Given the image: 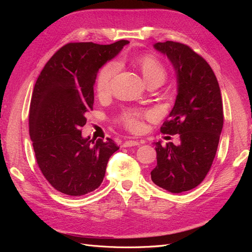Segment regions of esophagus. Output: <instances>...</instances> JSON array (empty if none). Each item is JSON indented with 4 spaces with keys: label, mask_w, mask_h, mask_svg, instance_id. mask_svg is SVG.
<instances>
[{
    "label": "esophagus",
    "mask_w": 252,
    "mask_h": 252,
    "mask_svg": "<svg viewBox=\"0 0 252 252\" xmlns=\"http://www.w3.org/2000/svg\"><path fill=\"white\" fill-rule=\"evenodd\" d=\"M141 143L138 142V141H134V140H129V141H126L124 144H123V147H132V146H139Z\"/></svg>",
    "instance_id": "34e87169"
}]
</instances>
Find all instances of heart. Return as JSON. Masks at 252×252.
<instances>
[{
  "mask_svg": "<svg viewBox=\"0 0 252 252\" xmlns=\"http://www.w3.org/2000/svg\"><path fill=\"white\" fill-rule=\"evenodd\" d=\"M136 64L141 68L145 80L148 83L159 82L162 83L166 78V68L158 57L151 53L142 55L136 58ZM119 69L117 62L106 63L98 70L95 79V89L98 95H107L111 90V82ZM151 117L150 112H143L140 110H127L121 118L123 123L131 131H140L144 127V120Z\"/></svg>",
  "mask_w": 252,
  "mask_h": 252,
  "instance_id": "1",
  "label": "heart"
}]
</instances>
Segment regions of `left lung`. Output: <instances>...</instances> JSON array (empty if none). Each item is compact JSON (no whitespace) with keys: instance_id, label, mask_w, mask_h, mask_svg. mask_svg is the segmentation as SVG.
Returning a JSON list of instances; mask_svg holds the SVG:
<instances>
[{"instance_id":"8db88e82","label":"left lung","mask_w":252,"mask_h":252,"mask_svg":"<svg viewBox=\"0 0 252 252\" xmlns=\"http://www.w3.org/2000/svg\"><path fill=\"white\" fill-rule=\"evenodd\" d=\"M154 47L171 62L178 95L161 132L179 134L180 144L157 142V166L150 172L156 185L172 193L200 185L216 157L224 123L223 102L209 64L185 44L166 41Z\"/></svg>"}]
</instances>
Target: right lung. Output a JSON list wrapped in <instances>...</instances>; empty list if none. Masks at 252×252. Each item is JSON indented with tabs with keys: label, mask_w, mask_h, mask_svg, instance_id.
Listing matches in <instances>:
<instances>
[{
	"label": "right lung",
	"mask_w": 252,
	"mask_h": 252,
	"mask_svg": "<svg viewBox=\"0 0 252 252\" xmlns=\"http://www.w3.org/2000/svg\"><path fill=\"white\" fill-rule=\"evenodd\" d=\"M128 43H68L50 58L35 82L30 139L45 179L64 194L80 196L100 187L109 158L120 148L109 138L84 139L81 128L93 110L98 69Z\"/></svg>",
	"instance_id": "1"
}]
</instances>
